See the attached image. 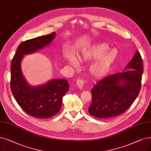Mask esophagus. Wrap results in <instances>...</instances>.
I'll return each mask as SVG.
<instances>
[{
  "instance_id": "obj_1",
  "label": "esophagus",
  "mask_w": 151,
  "mask_h": 151,
  "mask_svg": "<svg viewBox=\"0 0 151 151\" xmlns=\"http://www.w3.org/2000/svg\"><path fill=\"white\" fill-rule=\"evenodd\" d=\"M86 81H84L83 79H78L77 80V85L78 86V87H79V88H82L83 86L85 85L86 83Z\"/></svg>"
}]
</instances>
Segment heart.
I'll return each instance as SVG.
<instances>
[{
	"label": "heart",
	"instance_id": "b5f03b06",
	"mask_svg": "<svg viewBox=\"0 0 151 151\" xmlns=\"http://www.w3.org/2000/svg\"><path fill=\"white\" fill-rule=\"evenodd\" d=\"M109 47L105 43L95 45L82 52V57L86 60H95L89 68V72L92 76L100 78L106 76L111 69L115 62L118 52L115 49L107 51ZM68 62L72 65L77 67L79 63L76 58L69 56Z\"/></svg>",
	"mask_w": 151,
	"mask_h": 151
}]
</instances>
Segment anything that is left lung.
<instances>
[{
  "label": "left lung",
  "instance_id": "left-lung-1",
  "mask_svg": "<svg viewBox=\"0 0 151 151\" xmlns=\"http://www.w3.org/2000/svg\"><path fill=\"white\" fill-rule=\"evenodd\" d=\"M124 71L104 78L91 90L92 104L88 108L91 115L108 118L123 113L139 93L143 66L139 52L135 55Z\"/></svg>",
  "mask_w": 151,
  "mask_h": 151
}]
</instances>
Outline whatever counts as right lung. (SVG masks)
Masks as SVG:
<instances>
[{
    "instance_id": "obj_1",
    "label": "right lung",
    "mask_w": 151,
    "mask_h": 151,
    "mask_svg": "<svg viewBox=\"0 0 151 151\" xmlns=\"http://www.w3.org/2000/svg\"><path fill=\"white\" fill-rule=\"evenodd\" d=\"M56 33L41 36L22 42L12 61L10 88L14 98L22 110L30 116L38 118H50L61 109L63 96L69 91L67 80L59 79L43 86L31 87L21 70L23 55L46 46L55 38Z\"/></svg>"
}]
</instances>
